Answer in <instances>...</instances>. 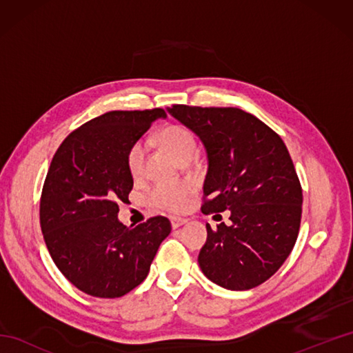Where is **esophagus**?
I'll return each mask as SVG.
<instances>
[{
    "label": "esophagus",
    "mask_w": 353,
    "mask_h": 353,
    "mask_svg": "<svg viewBox=\"0 0 353 353\" xmlns=\"http://www.w3.org/2000/svg\"><path fill=\"white\" fill-rule=\"evenodd\" d=\"M170 221H171V228H172V229L181 228V226H183V224L186 223L185 219H177V216H171Z\"/></svg>",
    "instance_id": "esophagus-1"
}]
</instances>
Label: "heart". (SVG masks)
Instances as JSON below:
<instances>
[{
    "instance_id": "b5f03b06",
    "label": "heart",
    "mask_w": 353,
    "mask_h": 353,
    "mask_svg": "<svg viewBox=\"0 0 353 353\" xmlns=\"http://www.w3.org/2000/svg\"><path fill=\"white\" fill-rule=\"evenodd\" d=\"M161 144L181 162H188L197 153L199 142L188 127L182 124H170L159 133ZM145 142L134 141L125 153V165L132 177H139L145 167ZM196 191L191 181H167L154 183L147 192L148 205L157 211L183 212L190 205V199Z\"/></svg>"
}]
</instances>
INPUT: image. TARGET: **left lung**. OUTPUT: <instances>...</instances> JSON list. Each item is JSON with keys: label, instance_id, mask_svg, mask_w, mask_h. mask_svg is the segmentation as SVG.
<instances>
[{"label": "left lung", "instance_id": "1", "mask_svg": "<svg viewBox=\"0 0 353 353\" xmlns=\"http://www.w3.org/2000/svg\"><path fill=\"white\" fill-rule=\"evenodd\" d=\"M168 112L206 148L201 212L230 211V226L206 224L201 272L228 290L258 287L288 258L301 228L302 186L287 145L265 123L238 108L172 104Z\"/></svg>", "mask_w": 353, "mask_h": 353}]
</instances>
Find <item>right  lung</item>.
<instances>
[{"label":"right lung","mask_w":353,"mask_h":353,"mask_svg":"<svg viewBox=\"0 0 353 353\" xmlns=\"http://www.w3.org/2000/svg\"><path fill=\"white\" fill-rule=\"evenodd\" d=\"M161 108L112 110L71 132L52 156L41 196V229L52 261L74 287L114 299L145 279L171 223L152 216L137 228L118 221L133 177L125 153Z\"/></svg>","instance_id":"add662e5"}]
</instances>
